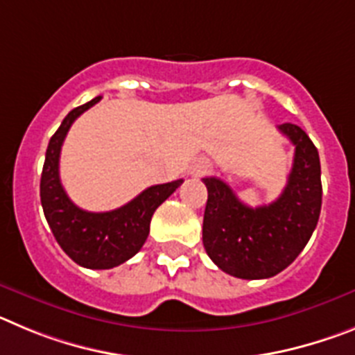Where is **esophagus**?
Returning <instances> with one entry per match:
<instances>
[{
    "label": "esophagus",
    "instance_id": "1",
    "mask_svg": "<svg viewBox=\"0 0 355 355\" xmlns=\"http://www.w3.org/2000/svg\"><path fill=\"white\" fill-rule=\"evenodd\" d=\"M209 171H211V163L206 158H196L192 162V165H190V168H188L190 175H193V178H202Z\"/></svg>",
    "mask_w": 355,
    "mask_h": 355
}]
</instances>
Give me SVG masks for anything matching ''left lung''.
Instances as JSON below:
<instances>
[{
  "label": "left lung",
  "mask_w": 355,
  "mask_h": 355,
  "mask_svg": "<svg viewBox=\"0 0 355 355\" xmlns=\"http://www.w3.org/2000/svg\"><path fill=\"white\" fill-rule=\"evenodd\" d=\"M295 146L293 167L283 193L268 206L250 208L218 178H205L208 202L202 243L222 272L240 279H268L302 252L322 208L320 156L302 128L281 124Z\"/></svg>",
  "instance_id": "8db88e82"
}]
</instances>
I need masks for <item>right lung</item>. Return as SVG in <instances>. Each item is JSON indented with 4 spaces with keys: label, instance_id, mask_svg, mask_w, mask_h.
I'll return each mask as SVG.
<instances>
[{
    "label": "right lung",
    "instance_id": "obj_1",
    "mask_svg": "<svg viewBox=\"0 0 355 355\" xmlns=\"http://www.w3.org/2000/svg\"><path fill=\"white\" fill-rule=\"evenodd\" d=\"M99 99L101 96L69 112L49 140L40 178V202L53 236L69 258L85 268L106 270L122 265L142 249L153 213L175 192L183 180L149 187L114 211L92 213L78 208L60 183V150L72 122Z\"/></svg>",
    "mask_w": 355,
    "mask_h": 355
}]
</instances>
